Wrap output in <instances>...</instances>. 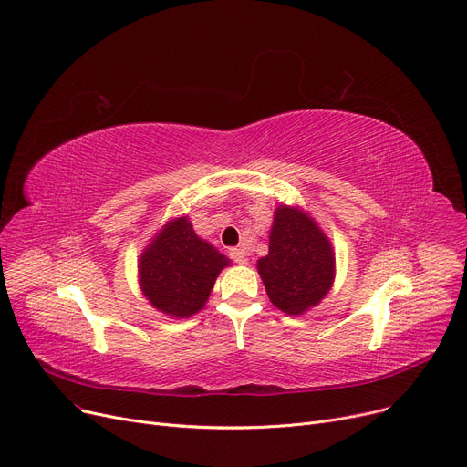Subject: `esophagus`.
<instances>
[{
    "mask_svg": "<svg viewBox=\"0 0 467 467\" xmlns=\"http://www.w3.org/2000/svg\"><path fill=\"white\" fill-rule=\"evenodd\" d=\"M230 256L237 264H247L249 262V254H247V251H243V249H232Z\"/></svg>",
    "mask_w": 467,
    "mask_h": 467,
    "instance_id": "obj_1",
    "label": "esophagus"
}]
</instances>
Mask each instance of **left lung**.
I'll return each instance as SVG.
<instances>
[{
	"label": "left lung",
	"instance_id": "left-lung-1",
	"mask_svg": "<svg viewBox=\"0 0 467 467\" xmlns=\"http://www.w3.org/2000/svg\"><path fill=\"white\" fill-rule=\"evenodd\" d=\"M256 268L272 304L288 316H300L330 291L335 251L312 216L298 207L279 205L268 254Z\"/></svg>",
	"mask_w": 467,
	"mask_h": 467
}]
</instances>
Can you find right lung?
Segmentation results:
<instances>
[{
    "mask_svg": "<svg viewBox=\"0 0 467 467\" xmlns=\"http://www.w3.org/2000/svg\"><path fill=\"white\" fill-rule=\"evenodd\" d=\"M226 265L230 258L197 237L188 216L169 220L140 254L142 295L171 317H190L203 309Z\"/></svg>",
    "mask_w": 467,
    "mask_h": 467,
    "instance_id": "right-lung-1",
    "label": "right lung"
}]
</instances>
